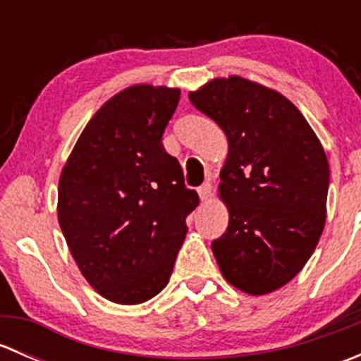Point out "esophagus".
I'll list each match as a JSON object with an SVG mask.
<instances>
[{"label":"esophagus","instance_id":"1","mask_svg":"<svg viewBox=\"0 0 361 361\" xmlns=\"http://www.w3.org/2000/svg\"><path fill=\"white\" fill-rule=\"evenodd\" d=\"M199 197H201V201H207V199L213 195V185L209 183V181H206V183H202L201 187H199Z\"/></svg>","mask_w":361,"mask_h":361}]
</instances>
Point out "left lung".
Instances as JSON below:
<instances>
[{"instance_id":"1","label":"left lung","mask_w":361,"mask_h":361,"mask_svg":"<svg viewBox=\"0 0 361 361\" xmlns=\"http://www.w3.org/2000/svg\"><path fill=\"white\" fill-rule=\"evenodd\" d=\"M188 99L228 140L220 173L228 227L211 243L218 267L243 292H274L300 272L322 238L325 150L285 96L241 76L211 80Z\"/></svg>"}]
</instances>
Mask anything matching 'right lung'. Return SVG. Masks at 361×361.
Instances as JSON below:
<instances>
[{
	"instance_id": "1",
	"label": "right lung",
	"mask_w": 361,
	"mask_h": 361,
	"mask_svg": "<svg viewBox=\"0 0 361 361\" xmlns=\"http://www.w3.org/2000/svg\"><path fill=\"white\" fill-rule=\"evenodd\" d=\"M180 90L134 85L80 134L59 180L57 214L87 281L116 304L166 288L199 195L162 145Z\"/></svg>"
}]
</instances>
